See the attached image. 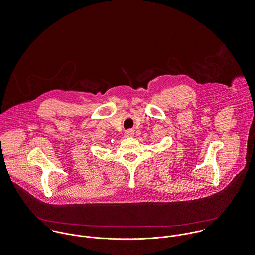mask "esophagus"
Masks as SVG:
<instances>
[{"label": "esophagus", "instance_id": "1", "mask_svg": "<svg viewBox=\"0 0 255 255\" xmlns=\"http://www.w3.org/2000/svg\"><path fill=\"white\" fill-rule=\"evenodd\" d=\"M124 136L126 137V138H128V137H134V131L133 130H128V131H126L125 132V134H124Z\"/></svg>", "mask_w": 255, "mask_h": 255}]
</instances>
